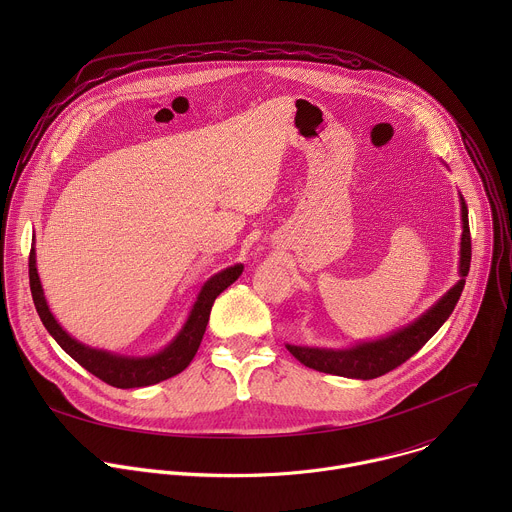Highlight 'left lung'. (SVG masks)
<instances>
[{"mask_svg": "<svg viewBox=\"0 0 512 512\" xmlns=\"http://www.w3.org/2000/svg\"><path fill=\"white\" fill-rule=\"evenodd\" d=\"M462 225H464L462 249H460L462 279L419 320H415L407 328L387 338H381L375 342H364L350 350H320V348H302V346H291V344H287V350L308 369L328 373V375H338V377L362 379V381L383 377L389 371L401 367L405 360H409L437 330L442 328V324L450 318V314L454 312L462 296V289L466 283L464 277L470 271V259H472L468 206L464 198H462Z\"/></svg>", "mask_w": 512, "mask_h": 512, "instance_id": "8db88e82", "label": "left lung"}]
</instances>
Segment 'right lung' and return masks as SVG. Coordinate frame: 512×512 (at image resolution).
<instances>
[{"instance_id":"obj_1","label":"right lung","mask_w":512,"mask_h":512,"mask_svg":"<svg viewBox=\"0 0 512 512\" xmlns=\"http://www.w3.org/2000/svg\"><path fill=\"white\" fill-rule=\"evenodd\" d=\"M30 291H32V300L36 306V312L50 332V336L60 344V348L75 358L83 369H87L91 375L101 379L103 383L117 387V389H135V387H150L160 381H166L170 377H176L182 373L188 364L192 362L194 354L198 352V346L202 342L212 304L218 294L237 281V277L243 273V265L229 267L221 273H216L210 277L202 291L198 294V300L190 312L188 322L184 324L182 332L176 336V340L164 348L162 352L154 356H143V358H127V356H115L97 348H89L75 338H70L54 320L50 314L44 294H42V285L40 277L36 271V257L34 249L30 251Z\"/></svg>"}]
</instances>
